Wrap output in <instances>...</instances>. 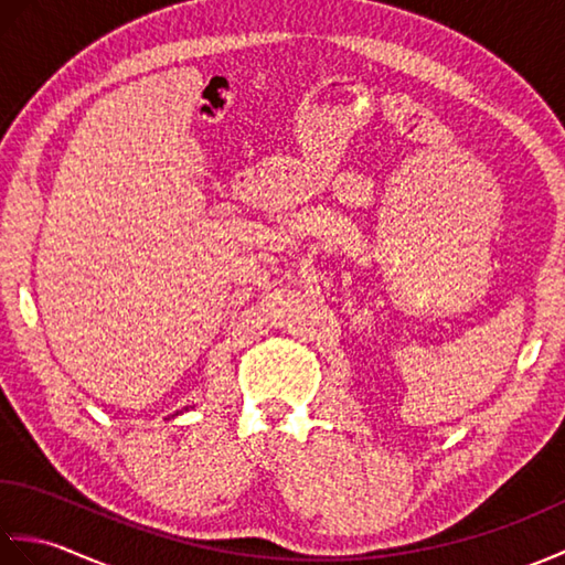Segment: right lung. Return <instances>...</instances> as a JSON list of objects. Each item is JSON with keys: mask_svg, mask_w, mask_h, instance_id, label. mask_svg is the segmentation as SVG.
<instances>
[{"mask_svg": "<svg viewBox=\"0 0 565 565\" xmlns=\"http://www.w3.org/2000/svg\"><path fill=\"white\" fill-rule=\"evenodd\" d=\"M174 415H179V411H177V413H174Z\"/></svg>", "mask_w": 565, "mask_h": 565, "instance_id": "right-lung-1", "label": "right lung"}]
</instances>
